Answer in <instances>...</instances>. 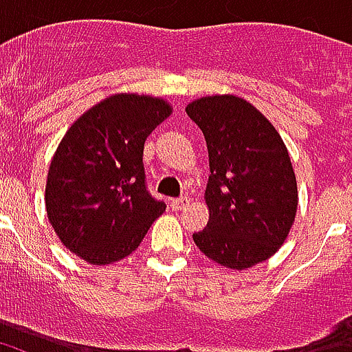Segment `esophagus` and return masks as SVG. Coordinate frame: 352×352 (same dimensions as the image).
I'll use <instances>...</instances> for the list:
<instances>
[{
  "label": "esophagus",
  "instance_id": "1",
  "mask_svg": "<svg viewBox=\"0 0 352 352\" xmlns=\"http://www.w3.org/2000/svg\"><path fill=\"white\" fill-rule=\"evenodd\" d=\"M188 201H190V198H188V196H181V198L171 199V201H169V206H171V209L179 211V209H184V207L188 206Z\"/></svg>",
  "mask_w": 352,
  "mask_h": 352
}]
</instances>
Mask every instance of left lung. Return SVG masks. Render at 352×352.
Here are the masks:
<instances>
[{
    "instance_id": "8db88e82",
    "label": "left lung",
    "mask_w": 352,
    "mask_h": 352,
    "mask_svg": "<svg viewBox=\"0 0 352 352\" xmlns=\"http://www.w3.org/2000/svg\"><path fill=\"white\" fill-rule=\"evenodd\" d=\"M209 153V222L194 234L207 258L230 270L264 262L285 243L298 209V186L279 131L258 109L232 94L186 105Z\"/></svg>"
}]
</instances>
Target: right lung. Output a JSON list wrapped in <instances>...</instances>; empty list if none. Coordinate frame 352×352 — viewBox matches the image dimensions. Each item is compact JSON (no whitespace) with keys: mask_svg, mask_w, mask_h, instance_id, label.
Returning a JSON list of instances; mask_svg holds the SVG:
<instances>
[{"mask_svg":"<svg viewBox=\"0 0 352 352\" xmlns=\"http://www.w3.org/2000/svg\"><path fill=\"white\" fill-rule=\"evenodd\" d=\"M169 115L162 98L115 94L80 115L60 141L45 206L62 245L88 264L130 256L166 211L146 190L143 148Z\"/></svg>","mask_w":352,"mask_h":352,"instance_id":"obj_1","label":"right lung"}]
</instances>
